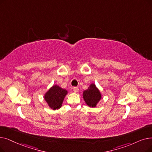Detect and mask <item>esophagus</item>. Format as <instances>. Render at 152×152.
I'll use <instances>...</instances> for the list:
<instances>
[{
	"instance_id": "esophagus-1",
	"label": "esophagus",
	"mask_w": 152,
	"mask_h": 152,
	"mask_svg": "<svg viewBox=\"0 0 152 152\" xmlns=\"http://www.w3.org/2000/svg\"><path fill=\"white\" fill-rule=\"evenodd\" d=\"M72 90H73L74 92H77L79 91V88L77 87H74L73 88H72Z\"/></svg>"
}]
</instances>
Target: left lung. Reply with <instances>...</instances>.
I'll list each match as a JSON object with an SVG mask.
<instances>
[{
  "label": "left lung",
  "instance_id": "8db88e82",
  "mask_svg": "<svg viewBox=\"0 0 152 152\" xmlns=\"http://www.w3.org/2000/svg\"><path fill=\"white\" fill-rule=\"evenodd\" d=\"M83 98L88 105L93 107H96L97 103L101 99V94L95 84H92L88 89L84 91Z\"/></svg>",
  "mask_w": 152,
  "mask_h": 152
}]
</instances>
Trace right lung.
I'll list each match as a JSON object with an SVG mask.
<instances>
[{
  "instance_id": "obj_1",
  "label": "right lung",
  "mask_w": 152,
  "mask_h": 152,
  "mask_svg": "<svg viewBox=\"0 0 152 152\" xmlns=\"http://www.w3.org/2000/svg\"><path fill=\"white\" fill-rule=\"evenodd\" d=\"M67 93L66 90L55 85L45 94V99L51 109H58L61 107L64 98Z\"/></svg>"
}]
</instances>
